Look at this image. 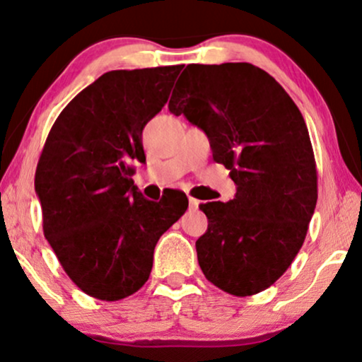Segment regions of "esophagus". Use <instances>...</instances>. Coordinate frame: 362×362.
Returning <instances> with one entry per match:
<instances>
[{"instance_id":"obj_1","label":"esophagus","mask_w":362,"mask_h":362,"mask_svg":"<svg viewBox=\"0 0 362 362\" xmlns=\"http://www.w3.org/2000/svg\"><path fill=\"white\" fill-rule=\"evenodd\" d=\"M199 200L197 199H194V197H189V207L190 209H194V211H195V209H199Z\"/></svg>"}]
</instances>
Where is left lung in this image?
I'll list each match as a JSON object with an SVG mask.
<instances>
[{
  "label": "left lung",
  "instance_id": "8db88e82",
  "mask_svg": "<svg viewBox=\"0 0 362 362\" xmlns=\"http://www.w3.org/2000/svg\"><path fill=\"white\" fill-rule=\"evenodd\" d=\"M168 107L206 132L212 158L238 187L228 204L199 206L209 223L195 241L200 269L236 297L267 290L302 247L317 204L302 112L268 72L247 62L187 65Z\"/></svg>",
  "mask_w": 362,
  "mask_h": 362
}]
</instances>
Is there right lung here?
I'll use <instances>...</instances> for the list:
<instances>
[{"label":"right lung","mask_w":362,"mask_h":362,"mask_svg":"<svg viewBox=\"0 0 362 362\" xmlns=\"http://www.w3.org/2000/svg\"><path fill=\"white\" fill-rule=\"evenodd\" d=\"M180 65L111 71L64 107L38 158L43 234L64 272L89 297L116 302L145 285L162 234L187 211L184 194L160 202L134 187L141 133L168 101Z\"/></svg>","instance_id":"right-lung-1"}]
</instances>
